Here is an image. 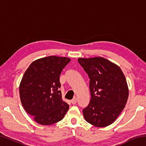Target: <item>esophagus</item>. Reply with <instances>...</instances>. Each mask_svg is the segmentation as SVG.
Instances as JSON below:
<instances>
[{
    "mask_svg": "<svg viewBox=\"0 0 146 146\" xmlns=\"http://www.w3.org/2000/svg\"><path fill=\"white\" fill-rule=\"evenodd\" d=\"M77 102V99H76V98H74L73 99H72L71 100V102L72 104H75Z\"/></svg>",
    "mask_w": 146,
    "mask_h": 146,
    "instance_id": "esophagus-1",
    "label": "esophagus"
}]
</instances>
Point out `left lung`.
Here are the masks:
<instances>
[{"label":"left lung","mask_w":146,"mask_h":146,"mask_svg":"<svg viewBox=\"0 0 146 146\" xmlns=\"http://www.w3.org/2000/svg\"><path fill=\"white\" fill-rule=\"evenodd\" d=\"M78 61L90 79L91 98L83 110L85 120L96 127L110 125L126 104L129 90L125 76L119 66L100 56Z\"/></svg>","instance_id":"obj_1"}]
</instances>
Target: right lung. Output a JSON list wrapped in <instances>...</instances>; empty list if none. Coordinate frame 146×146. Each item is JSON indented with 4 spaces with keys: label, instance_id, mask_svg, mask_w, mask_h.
Segmentation results:
<instances>
[{
    "label": "right lung",
    "instance_id": "add662e5",
    "mask_svg": "<svg viewBox=\"0 0 146 146\" xmlns=\"http://www.w3.org/2000/svg\"><path fill=\"white\" fill-rule=\"evenodd\" d=\"M70 58L49 56L33 61L24 73L19 86L21 103L39 124L60 121L69 105L62 100L59 76Z\"/></svg>",
    "mask_w": 146,
    "mask_h": 146
}]
</instances>
